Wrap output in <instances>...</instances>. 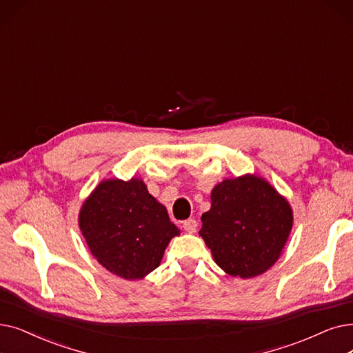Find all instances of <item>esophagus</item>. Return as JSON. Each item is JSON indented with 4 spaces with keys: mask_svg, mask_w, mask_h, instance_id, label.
<instances>
[{
    "mask_svg": "<svg viewBox=\"0 0 353 353\" xmlns=\"http://www.w3.org/2000/svg\"><path fill=\"white\" fill-rule=\"evenodd\" d=\"M183 229H185L188 234H194L197 229V222L194 219H188L183 222Z\"/></svg>",
    "mask_w": 353,
    "mask_h": 353,
    "instance_id": "obj_1",
    "label": "esophagus"
}]
</instances>
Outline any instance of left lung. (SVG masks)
Returning <instances> with one entry per match:
<instances>
[{
  "instance_id": "8db88e82",
  "label": "left lung",
  "mask_w": 353,
  "mask_h": 353,
  "mask_svg": "<svg viewBox=\"0 0 353 353\" xmlns=\"http://www.w3.org/2000/svg\"><path fill=\"white\" fill-rule=\"evenodd\" d=\"M293 221L287 199L264 177L247 173L212 189L199 235L226 274L252 279L279 261Z\"/></svg>"
}]
</instances>
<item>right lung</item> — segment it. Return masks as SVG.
<instances>
[{
    "instance_id": "right-lung-1",
    "label": "right lung",
    "mask_w": 353,
    "mask_h": 353,
    "mask_svg": "<svg viewBox=\"0 0 353 353\" xmlns=\"http://www.w3.org/2000/svg\"><path fill=\"white\" fill-rule=\"evenodd\" d=\"M79 229L90 254L124 280H143L163 259L180 229L143 179H105L79 210Z\"/></svg>"
}]
</instances>
